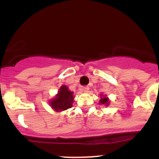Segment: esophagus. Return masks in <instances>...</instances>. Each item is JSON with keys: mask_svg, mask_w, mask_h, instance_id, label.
I'll return each instance as SVG.
<instances>
[{"mask_svg": "<svg viewBox=\"0 0 159 159\" xmlns=\"http://www.w3.org/2000/svg\"><path fill=\"white\" fill-rule=\"evenodd\" d=\"M89 86H84V87H82V88H81V90H82V92H85V93L89 92Z\"/></svg>", "mask_w": 159, "mask_h": 159, "instance_id": "esophagus-1", "label": "esophagus"}]
</instances>
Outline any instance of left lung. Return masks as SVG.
<instances>
[{"instance_id": "obj_1", "label": "left lung", "mask_w": 159, "mask_h": 159, "mask_svg": "<svg viewBox=\"0 0 159 159\" xmlns=\"http://www.w3.org/2000/svg\"><path fill=\"white\" fill-rule=\"evenodd\" d=\"M100 103L102 104H106L107 106L108 105V104H109V102H108V99L107 98V97H105L104 96H103V97H101V101H100Z\"/></svg>"}]
</instances>
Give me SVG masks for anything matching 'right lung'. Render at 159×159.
Wrapping results in <instances>:
<instances>
[{"label":"right lung","mask_w":159,"mask_h":159,"mask_svg":"<svg viewBox=\"0 0 159 159\" xmlns=\"http://www.w3.org/2000/svg\"><path fill=\"white\" fill-rule=\"evenodd\" d=\"M74 101L73 92H70L66 85H62L59 89L57 97L51 101V105L55 111H62L72 107Z\"/></svg>","instance_id":"add662e5"}]
</instances>
